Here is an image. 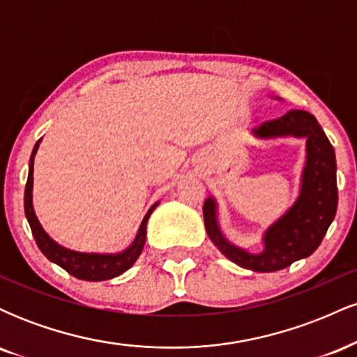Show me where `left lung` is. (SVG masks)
<instances>
[{"mask_svg": "<svg viewBox=\"0 0 357 357\" xmlns=\"http://www.w3.org/2000/svg\"><path fill=\"white\" fill-rule=\"evenodd\" d=\"M258 139L305 137V166L296 203L267 228L264 252L250 253L223 236L216 216V202L203 204L206 233L225 257L253 272H277L317 250L337 210L335 154L317 119L305 110H289L285 116L264 122L253 129Z\"/></svg>", "mask_w": 357, "mask_h": 357, "instance_id": "left-lung-1", "label": "left lung"}]
</instances>
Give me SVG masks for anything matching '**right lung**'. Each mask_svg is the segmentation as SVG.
Wrapping results in <instances>:
<instances>
[{
	"instance_id": "right-lung-1",
	"label": "right lung",
	"mask_w": 357,
	"mask_h": 357,
	"mask_svg": "<svg viewBox=\"0 0 357 357\" xmlns=\"http://www.w3.org/2000/svg\"><path fill=\"white\" fill-rule=\"evenodd\" d=\"M40 141H36L33 147V153L30 158V169H28V181L26 188H24V215H26L28 223H30L31 233H33L36 245L42 250V253L48 260L56 264L59 267L67 270L70 275L80 280H89V282H100V280H109V278L119 277L121 273H124L126 270H129L136 264L139 255L142 253L146 243V227L147 220H149L151 213L154 211V208L159 203H154L149 208V211L146 213L144 220H142L139 231L134 238L132 243L129 245V248H126L121 253H82L75 252V250H68L61 245L56 243L55 240L50 238L47 231L43 230V227L40 225L38 218H36L35 210H33V161L35 154L38 151Z\"/></svg>"
}]
</instances>
